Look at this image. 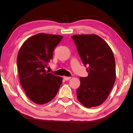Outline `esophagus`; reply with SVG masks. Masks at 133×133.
Returning a JSON list of instances; mask_svg holds the SVG:
<instances>
[{"mask_svg":"<svg viewBox=\"0 0 133 133\" xmlns=\"http://www.w3.org/2000/svg\"><path fill=\"white\" fill-rule=\"evenodd\" d=\"M70 77H63V78L65 80V81H68V80L70 79Z\"/></svg>","mask_w":133,"mask_h":133,"instance_id":"1","label":"esophagus"}]
</instances>
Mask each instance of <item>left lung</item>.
I'll list each match as a JSON object with an SVG mask.
<instances>
[{
	"label": "left lung",
	"instance_id": "1",
	"mask_svg": "<svg viewBox=\"0 0 133 133\" xmlns=\"http://www.w3.org/2000/svg\"><path fill=\"white\" fill-rule=\"evenodd\" d=\"M82 63L88 72L80 77L77 97L87 108L101 105L108 98L116 78L114 53L108 44L95 34L72 36Z\"/></svg>",
	"mask_w": 133,
	"mask_h": 133
}]
</instances>
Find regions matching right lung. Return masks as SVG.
Listing matches in <instances>:
<instances>
[{"instance_id":"obj_1","label":"right lung","mask_w":133,"mask_h":133,"mask_svg":"<svg viewBox=\"0 0 133 133\" xmlns=\"http://www.w3.org/2000/svg\"><path fill=\"white\" fill-rule=\"evenodd\" d=\"M62 38L61 35L36 34L25 41L18 52L19 81L25 94L35 103L43 105L52 100L62 84L61 77L45 70Z\"/></svg>"}]
</instances>
